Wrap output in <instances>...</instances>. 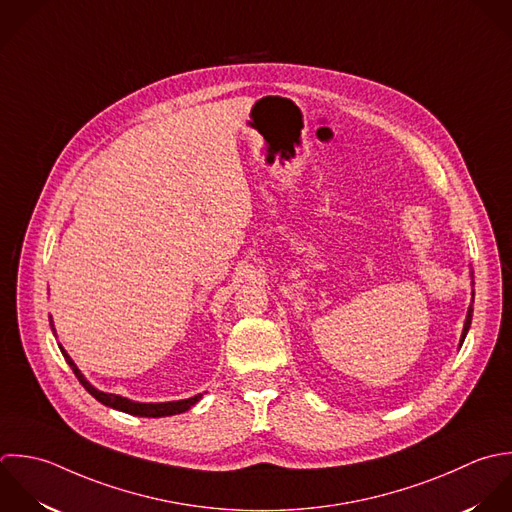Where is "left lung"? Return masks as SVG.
I'll return each mask as SVG.
<instances>
[{
  "label": "left lung",
  "mask_w": 512,
  "mask_h": 512,
  "mask_svg": "<svg viewBox=\"0 0 512 512\" xmlns=\"http://www.w3.org/2000/svg\"><path fill=\"white\" fill-rule=\"evenodd\" d=\"M475 295V293H473ZM471 319H473V305L469 307V313H467V321H465V327H463V335H461V345H463V341H465V337H467V333H469V327H471Z\"/></svg>",
  "instance_id": "left-lung-1"
}]
</instances>
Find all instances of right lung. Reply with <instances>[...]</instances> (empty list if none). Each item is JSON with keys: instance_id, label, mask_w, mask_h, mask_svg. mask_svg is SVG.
Returning a JSON list of instances; mask_svg holds the SVG:
<instances>
[{"instance_id": "obj_1", "label": "right lung", "mask_w": 512, "mask_h": 512, "mask_svg": "<svg viewBox=\"0 0 512 512\" xmlns=\"http://www.w3.org/2000/svg\"><path fill=\"white\" fill-rule=\"evenodd\" d=\"M49 325H51V331L55 333L51 319H49ZM59 349H61V347H59ZM61 353H63L67 365L71 367V371L75 373V377L79 379V383L83 385V389H85L91 397H95L101 405L111 407V409H117V411H121V413H129V415H135V417H153V419H155V417H171V415H179V413L189 411V409L203 397V395L199 393V395H195V397H191V399H183V401H169V403H135V401H129V399L119 397V395H111V393L97 391V389L81 375V371L75 367V363L71 361V357H69L63 349H61Z\"/></svg>"}]
</instances>
